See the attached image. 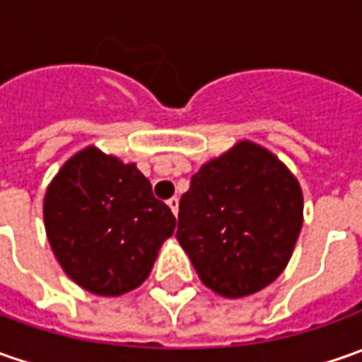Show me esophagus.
I'll list each match as a JSON object with an SVG mask.
<instances>
[{
	"label": "esophagus",
	"instance_id": "1",
	"mask_svg": "<svg viewBox=\"0 0 362 362\" xmlns=\"http://www.w3.org/2000/svg\"><path fill=\"white\" fill-rule=\"evenodd\" d=\"M168 206H170V210L174 212V216H176V214H178V198H176V196H172V198L168 200Z\"/></svg>",
	"mask_w": 362,
	"mask_h": 362
}]
</instances>
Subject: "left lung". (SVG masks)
<instances>
[{
	"instance_id": "left-lung-1",
	"label": "left lung",
	"mask_w": 362,
	"mask_h": 362,
	"mask_svg": "<svg viewBox=\"0 0 362 362\" xmlns=\"http://www.w3.org/2000/svg\"><path fill=\"white\" fill-rule=\"evenodd\" d=\"M303 226V192L274 154L252 142L210 160L182 194L176 238L208 288L238 298L288 264Z\"/></svg>"
}]
</instances>
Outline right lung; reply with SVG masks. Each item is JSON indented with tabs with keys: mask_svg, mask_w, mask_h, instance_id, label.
Masks as SVG:
<instances>
[{
	"mask_svg": "<svg viewBox=\"0 0 362 362\" xmlns=\"http://www.w3.org/2000/svg\"><path fill=\"white\" fill-rule=\"evenodd\" d=\"M47 240L71 281L118 296L142 284L176 218L134 164L86 148L68 160L44 200Z\"/></svg>",
	"mask_w": 362,
	"mask_h": 362,
	"instance_id": "1",
	"label": "right lung"
}]
</instances>
